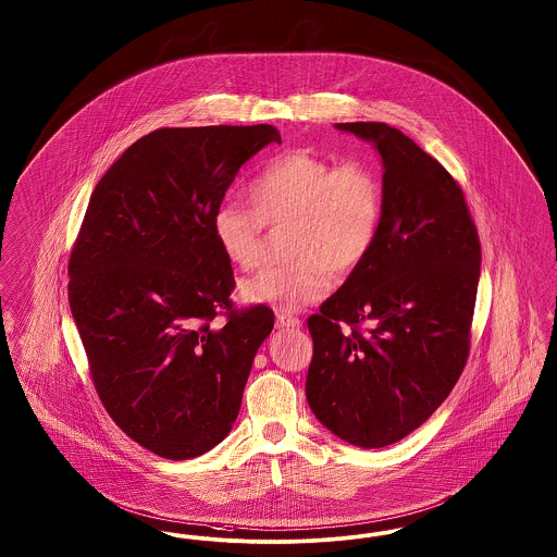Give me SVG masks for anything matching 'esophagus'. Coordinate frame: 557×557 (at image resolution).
<instances>
[{
	"label": "esophagus",
	"mask_w": 557,
	"mask_h": 557,
	"mask_svg": "<svg viewBox=\"0 0 557 557\" xmlns=\"http://www.w3.org/2000/svg\"><path fill=\"white\" fill-rule=\"evenodd\" d=\"M277 330H298L302 327V321L298 317H292V314H277V321H275Z\"/></svg>",
	"instance_id": "obj_1"
}]
</instances>
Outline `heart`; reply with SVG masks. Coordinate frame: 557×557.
Here are the masks:
<instances>
[{"label": "heart", "mask_w": 557, "mask_h": 557, "mask_svg": "<svg viewBox=\"0 0 557 557\" xmlns=\"http://www.w3.org/2000/svg\"><path fill=\"white\" fill-rule=\"evenodd\" d=\"M250 202H222L213 236L223 257L255 268L265 246V225H289L286 265H268L240 286L252 305L300 311L327 296L332 271H357L377 245L383 222V184L364 161L332 159L311 151L273 157L250 184Z\"/></svg>", "instance_id": "b5f03b06"}]
</instances>
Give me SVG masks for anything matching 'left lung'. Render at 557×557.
Returning a JSON list of instances; mask_svg holds the SVG:
<instances>
[{
	"label": "left lung",
	"mask_w": 557,
	"mask_h": 557,
	"mask_svg": "<svg viewBox=\"0 0 557 557\" xmlns=\"http://www.w3.org/2000/svg\"><path fill=\"white\" fill-rule=\"evenodd\" d=\"M335 128L377 149L383 222L369 259L307 321V400L339 440L373 449L419 429L462 375L481 243L462 188L412 138L383 122Z\"/></svg>",
	"instance_id": "left-lung-1"
}]
</instances>
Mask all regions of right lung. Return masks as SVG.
<instances>
[{
    "instance_id": "right-lung-1",
    "label": "right lung",
    "mask_w": 557,
    "mask_h": 557,
    "mask_svg": "<svg viewBox=\"0 0 557 557\" xmlns=\"http://www.w3.org/2000/svg\"><path fill=\"white\" fill-rule=\"evenodd\" d=\"M269 124L159 128L99 180L67 263V300L108 414L136 444L188 460L238 417L273 311L234 309L213 213ZM224 312L223 324L215 322Z\"/></svg>"
}]
</instances>
